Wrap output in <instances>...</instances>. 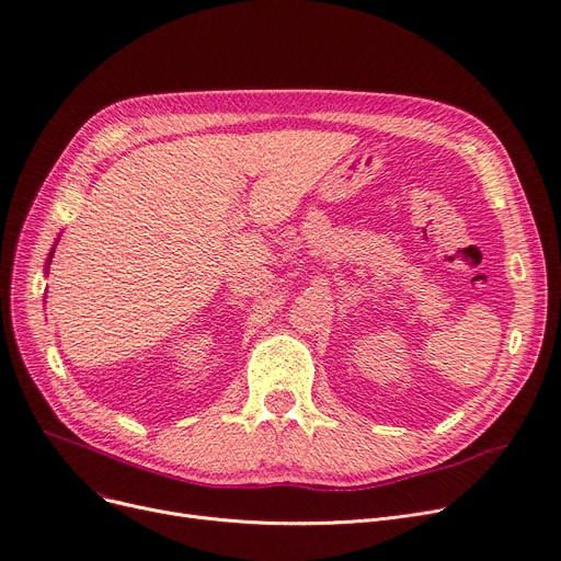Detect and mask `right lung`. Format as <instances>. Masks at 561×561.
Wrapping results in <instances>:
<instances>
[{"label":"right lung","instance_id":"obj_1","mask_svg":"<svg viewBox=\"0 0 561 561\" xmlns=\"http://www.w3.org/2000/svg\"><path fill=\"white\" fill-rule=\"evenodd\" d=\"M51 256H54V248H51V252H49V256H47V265H45V273H47V268H49V263H51Z\"/></svg>","mask_w":561,"mask_h":561}]
</instances>
